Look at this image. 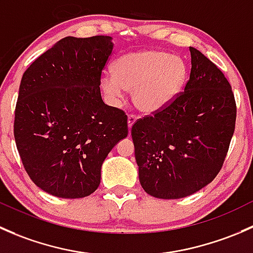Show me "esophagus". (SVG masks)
Segmentation results:
<instances>
[{
    "label": "esophagus",
    "instance_id": "1",
    "mask_svg": "<svg viewBox=\"0 0 253 253\" xmlns=\"http://www.w3.org/2000/svg\"><path fill=\"white\" fill-rule=\"evenodd\" d=\"M135 122H136V117L132 116V114H130V116L127 117V127H129V130L131 129L132 126H134Z\"/></svg>",
    "mask_w": 253,
    "mask_h": 253
}]
</instances>
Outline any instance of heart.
<instances>
[{"label":"heart","instance_id":"obj_1","mask_svg":"<svg viewBox=\"0 0 253 253\" xmlns=\"http://www.w3.org/2000/svg\"><path fill=\"white\" fill-rule=\"evenodd\" d=\"M114 73L100 78L103 92L117 105L132 91V101L139 111L153 114L168 107L181 93L187 79V67L179 56L160 49L130 52L114 63Z\"/></svg>","mask_w":253,"mask_h":253}]
</instances>
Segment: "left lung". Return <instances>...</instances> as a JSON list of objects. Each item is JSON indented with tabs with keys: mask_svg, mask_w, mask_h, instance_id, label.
Segmentation results:
<instances>
[{
	"mask_svg": "<svg viewBox=\"0 0 253 253\" xmlns=\"http://www.w3.org/2000/svg\"><path fill=\"white\" fill-rule=\"evenodd\" d=\"M189 49L191 72L184 92L131 127L140 184L157 199H183L210 184L222 168L235 129L230 84L205 54Z\"/></svg>",
	"mask_w": 253,
	"mask_h": 253,
	"instance_id": "8db88e82",
	"label": "left lung"
}]
</instances>
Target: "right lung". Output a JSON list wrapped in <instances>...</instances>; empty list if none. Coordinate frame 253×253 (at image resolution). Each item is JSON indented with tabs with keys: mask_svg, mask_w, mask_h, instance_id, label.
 Wrapping results in <instances>:
<instances>
[{
	"mask_svg": "<svg viewBox=\"0 0 253 253\" xmlns=\"http://www.w3.org/2000/svg\"><path fill=\"white\" fill-rule=\"evenodd\" d=\"M112 49L111 36H67L23 74L15 144L28 175L52 196L95 192L103 161L127 136L126 113L101 97V73Z\"/></svg>",
	"mask_w": 253,
	"mask_h": 253,
	"instance_id": "1",
	"label": "right lung"
}]
</instances>
